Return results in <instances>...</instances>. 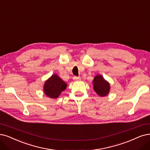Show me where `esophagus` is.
Segmentation results:
<instances>
[{"label": "esophagus", "mask_w": 150, "mask_h": 150, "mask_svg": "<svg viewBox=\"0 0 150 150\" xmlns=\"http://www.w3.org/2000/svg\"><path fill=\"white\" fill-rule=\"evenodd\" d=\"M73 79H74V80H75V81H76V80H80V77H79V76H74Z\"/></svg>", "instance_id": "1"}]
</instances>
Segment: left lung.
Here are the masks:
<instances>
[{
	"mask_svg": "<svg viewBox=\"0 0 150 150\" xmlns=\"http://www.w3.org/2000/svg\"><path fill=\"white\" fill-rule=\"evenodd\" d=\"M94 90L100 96H105L109 93L110 85L109 83L105 80L101 75H97L93 81Z\"/></svg>",
	"mask_w": 150,
	"mask_h": 150,
	"instance_id": "8db88e82",
	"label": "left lung"
}]
</instances>
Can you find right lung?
<instances>
[{"mask_svg":"<svg viewBox=\"0 0 150 150\" xmlns=\"http://www.w3.org/2000/svg\"><path fill=\"white\" fill-rule=\"evenodd\" d=\"M67 87L66 83L57 75H53L44 83V91L46 96L51 98H57Z\"/></svg>","mask_w":150,"mask_h":150,"instance_id":"obj_1","label":"right lung"}]
</instances>
